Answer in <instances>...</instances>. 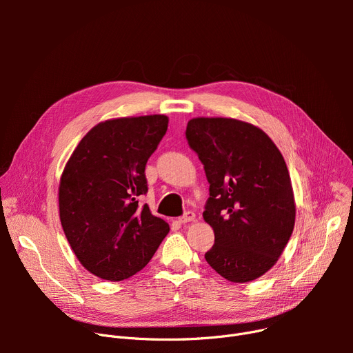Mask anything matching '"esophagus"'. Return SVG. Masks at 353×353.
Wrapping results in <instances>:
<instances>
[{"label":"esophagus","mask_w":353,"mask_h":353,"mask_svg":"<svg viewBox=\"0 0 353 353\" xmlns=\"http://www.w3.org/2000/svg\"><path fill=\"white\" fill-rule=\"evenodd\" d=\"M196 219V214L193 212H186L181 217H179V223L181 225H186L189 221H193Z\"/></svg>","instance_id":"esophagus-1"}]
</instances>
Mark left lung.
<instances>
[{"mask_svg": "<svg viewBox=\"0 0 353 353\" xmlns=\"http://www.w3.org/2000/svg\"><path fill=\"white\" fill-rule=\"evenodd\" d=\"M186 137L210 184L203 219L214 245L206 261L229 282H252L274 266L294 228L285 159L262 128L236 119H192Z\"/></svg>", "mask_w": 353, "mask_h": 353, "instance_id": "1", "label": "left lung"}]
</instances>
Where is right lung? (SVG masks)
Segmentation results:
<instances>
[{
	"label": "right lung",
	"instance_id": "right-lung-1",
	"mask_svg": "<svg viewBox=\"0 0 353 353\" xmlns=\"http://www.w3.org/2000/svg\"><path fill=\"white\" fill-rule=\"evenodd\" d=\"M169 117L152 114L99 123L70 156L59 186L60 220L79 262L100 279L119 282L140 272L170 228L140 208L145 163Z\"/></svg>",
	"mask_w": 353,
	"mask_h": 353
}]
</instances>
